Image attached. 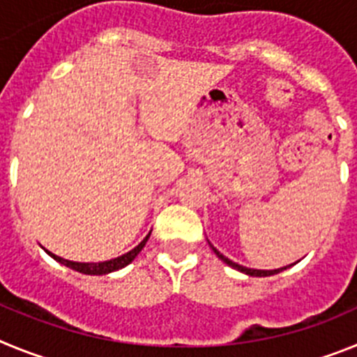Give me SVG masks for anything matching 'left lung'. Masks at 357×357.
I'll return each mask as SVG.
<instances>
[{
    "label": "left lung",
    "instance_id": "obj_1",
    "mask_svg": "<svg viewBox=\"0 0 357 357\" xmlns=\"http://www.w3.org/2000/svg\"><path fill=\"white\" fill-rule=\"evenodd\" d=\"M211 248H213L214 254H216L218 257H220V259L223 261V263H227V264H229V266L236 268V270H239V272H243V273H247V275H250V277H268V275H275V273H279V272H282V270H286V266H284V268H279V270H254V268L241 266V264L234 263V261H230L229 257H225V255H223L222 252H218L216 248L213 247V245H211Z\"/></svg>",
    "mask_w": 357,
    "mask_h": 357
}]
</instances>
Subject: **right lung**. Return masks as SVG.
Segmentation results:
<instances>
[{"label":"right lung","mask_w":357,"mask_h":357,"mask_svg":"<svg viewBox=\"0 0 357 357\" xmlns=\"http://www.w3.org/2000/svg\"><path fill=\"white\" fill-rule=\"evenodd\" d=\"M148 238H150V234L146 236V238L143 239V241L137 245V247L134 248V250L127 252V254L119 255V257H116V259H110V261H103V263H75V261H68V259H62V257H59V255L52 254V252H48L50 255H52L53 259L59 261L61 264H64V266L71 268V270H77V272L80 273H85V275H105V273H110V272H116V270H119V268L127 266V264H130L132 261L135 259V255L139 254L141 250H143V247L146 245Z\"/></svg>","instance_id":"1"}]
</instances>
